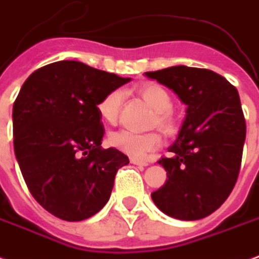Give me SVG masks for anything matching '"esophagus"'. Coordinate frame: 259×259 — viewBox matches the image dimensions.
<instances>
[{
  "label": "esophagus",
  "instance_id": "1",
  "mask_svg": "<svg viewBox=\"0 0 259 259\" xmlns=\"http://www.w3.org/2000/svg\"><path fill=\"white\" fill-rule=\"evenodd\" d=\"M130 162L133 164H137V166H148V162L147 160H143V159H137V158H132Z\"/></svg>",
  "mask_w": 259,
  "mask_h": 259
}]
</instances>
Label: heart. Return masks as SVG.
I'll use <instances>...</instances> for the list:
<instances>
[{
	"label": "heart",
	"mask_w": 259,
	"mask_h": 259,
	"mask_svg": "<svg viewBox=\"0 0 259 259\" xmlns=\"http://www.w3.org/2000/svg\"><path fill=\"white\" fill-rule=\"evenodd\" d=\"M139 95L155 111L154 123L166 133H173L177 129V116L171 110L173 107L171 95L163 86L158 83L141 86L139 89ZM122 103H123V92L119 89L108 92L97 104V112L101 119L105 123H115L119 118ZM108 140L114 148L119 149L120 152L133 158H144L147 154L162 147V137L158 132L136 133L130 130H118L114 132Z\"/></svg>",
	"instance_id": "heart-1"
}]
</instances>
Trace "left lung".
<instances>
[{
    "instance_id": "left-lung-1",
    "label": "left lung",
    "mask_w": 259,
    "mask_h": 259,
    "mask_svg": "<svg viewBox=\"0 0 259 259\" xmlns=\"http://www.w3.org/2000/svg\"><path fill=\"white\" fill-rule=\"evenodd\" d=\"M145 75L188 107L171 155L159 159L167 180L152 200L177 220L207 217L231 195L240 171L246 119L237 89L207 68L174 66Z\"/></svg>"
}]
</instances>
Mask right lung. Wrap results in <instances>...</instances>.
<instances>
[{
    "mask_svg": "<svg viewBox=\"0 0 259 259\" xmlns=\"http://www.w3.org/2000/svg\"><path fill=\"white\" fill-rule=\"evenodd\" d=\"M130 78L63 60L38 68L13 103V147L28 191L47 211L82 221L108 202L129 158L101 148L97 104Z\"/></svg>",
    "mask_w": 259,
    "mask_h": 259,
    "instance_id": "obj_1",
    "label": "right lung"
}]
</instances>
